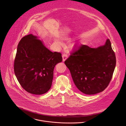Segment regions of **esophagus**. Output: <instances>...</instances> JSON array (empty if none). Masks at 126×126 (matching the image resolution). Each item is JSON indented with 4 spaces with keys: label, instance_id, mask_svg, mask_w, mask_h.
<instances>
[{
    "label": "esophagus",
    "instance_id": "obj_1",
    "mask_svg": "<svg viewBox=\"0 0 126 126\" xmlns=\"http://www.w3.org/2000/svg\"><path fill=\"white\" fill-rule=\"evenodd\" d=\"M62 58H63V61H65L68 58V55L67 54H64L62 55Z\"/></svg>",
    "mask_w": 126,
    "mask_h": 126
}]
</instances>
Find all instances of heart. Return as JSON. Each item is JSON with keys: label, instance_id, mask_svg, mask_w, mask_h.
<instances>
[{"label": "heart", "instance_id": "heart-1", "mask_svg": "<svg viewBox=\"0 0 126 126\" xmlns=\"http://www.w3.org/2000/svg\"><path fill=\"white\" fill-rule=\"evenodd\" d=\"M56 41L57 42V43L58 44H60V42H59L58 40H56Z\"/></svg>", "mask_w": 126, "mask_h": 126}]
</instances>
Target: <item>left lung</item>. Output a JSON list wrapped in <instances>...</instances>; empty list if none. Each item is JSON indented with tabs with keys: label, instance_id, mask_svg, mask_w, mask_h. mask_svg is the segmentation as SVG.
<instances>
[{
	"label": "left lung",
	"instance_id": "obj_1",
	"mask_svg": "<svg viewBox=\"0 0 126 126\" xmlns=\"http://www.w3.org/2000/svg\"><path fill=\"white\" fill-rule=\"evenodd\" d=\"M109 39L97 48L82 45L65 61L75 85L83 94H94L108 86L116 66Z\"/></svg>",
	"mask_w": 126,
	"mask_h": 126
}]
</instances>
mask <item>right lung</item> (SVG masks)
Returning a JSON list of instances; mask_svg holds the SVG:
<instances>
[{
  "label": "right lung",
  "mask_w": 126,
  "mask_h": 126,
  "mask_svg": "<svg viewBox=\"0 0 126 126\" xmlns=\"http://www.w3.org/2000/svg\"><path fill=\"white\" fill-rule=\"evenodd\" d=\"M38 38L30 34L21 39L14 66L15 76L22 88L36 95L50 90L54 68L62 61L60 53L51 51Z\"/></svg>",
  "instance_id": "add662e5"
}]
</instances>
